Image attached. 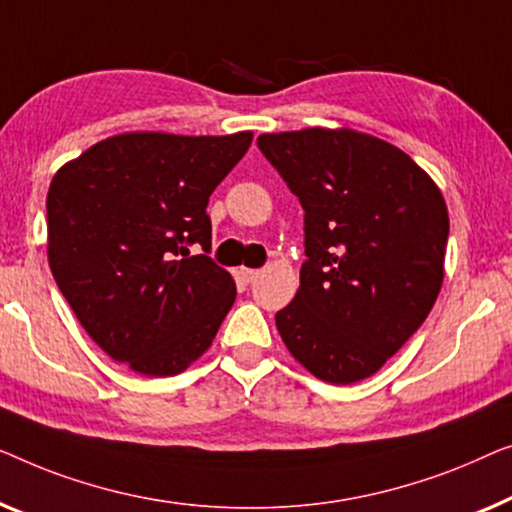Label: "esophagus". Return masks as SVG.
Masks as SVG:
<instances>
[{"label":"esophagus","instance_id":"esophagus-1","mask_svg":"<svg viewBox=\"0 0 512 512\" xmlns=\"http://www.w3.org/2000/svg\"><path fill=\"white\" fill-rule=\"evenodd\" d=\"M259 271L257 269H241V278L246 280V283H253V280H257Z\"/></svg>","mask_w":512,"mask_h":512}]
</instances>
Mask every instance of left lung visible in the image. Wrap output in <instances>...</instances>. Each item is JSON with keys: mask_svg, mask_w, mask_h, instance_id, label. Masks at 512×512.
<instances>
[{"mask_svg": "<svg viewBox=\"0 0 512 512\" xmlns=\"http://www.w3.org/2000/svg\"><path fill=\"white\" fill-rule=\"evenodd\" d=\"M257 146L306 211L308 259L292 304L276 313L280 338L325 383L369 378L441 292L443 194L403 150L348 127L262 134Z\"/></svg>", "mask_w": 512, "mask_h": 512, "instance_id": "8db88e82", "label": "left lung"}]
</instances>
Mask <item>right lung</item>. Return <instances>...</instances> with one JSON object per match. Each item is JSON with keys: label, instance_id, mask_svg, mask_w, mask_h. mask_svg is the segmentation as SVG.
I'll return each mask as SVG.
<instances>
[{"label": "right lung", "instance_id": "obj_1", "mask_svg": "<svg viewBox=\"0 0 512 512\" xmlns=\"http://www.w3.org/2000/svg\"><path fill=\"white\" fill-rule=\"evenodd\" d=\"M253 132H127L57 169L48 187V264L88 336L148 378L183 373L211 348L236 299L211 250L208 197Z\"/></svg>", "mask_w": 512, "mask_h": 512}]
</instances>
